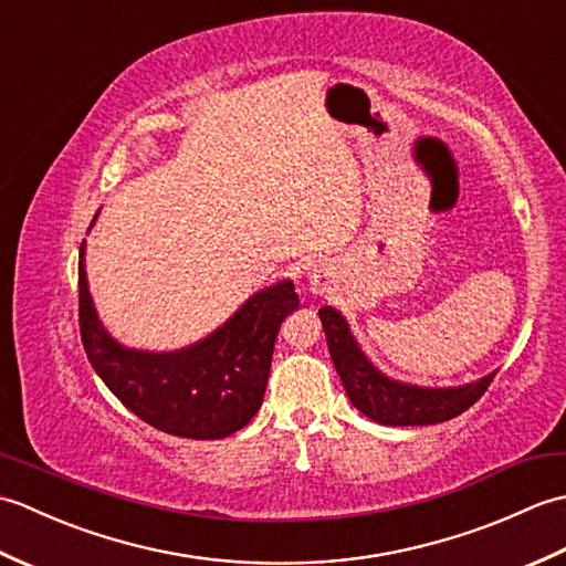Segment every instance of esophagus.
I'll return each instance as SVG.
<instances>
[{"label":"esophagus","instance_id":"esophagus-1","mask_svg":"<svg viewBox=\"0 0 566 566\" xmlns=\"http://www.w3.org/2000/svg\"><path fill=\"white\" fill-rule=\"evenodd\" d=\"M308 284H311V292H314V294H326V292H331V274L323 268L311 270Z\"/></svg>","mask_w":566,"mask_h":566}]
</instances>
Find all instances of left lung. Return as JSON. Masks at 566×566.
Returning a JSON list of instances; mask_svg holds the SVG:
<instances>
[{
	"label": "left lung",
	"instance_id": "1",
	"mask_svg": "<svg viewBox=\"0 0 566 566\" xmlns=\"http://www.w3.org/2000/svg\"><path fill=\"white\" fill-rule=\"evenodd\" d=\"M326 331L333 365L338 369L347 399L357 411L381 426H432L464 413L469 406L482 399L496 371L464 387L430 389L403 384L384 375L357 345L350 326L340 311L323 306L318 311Z\"/></svg>",
	"mask_w": 566,
	"mask_h": 566
}]
</instances>
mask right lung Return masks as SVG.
<instances>
[{"label": "right lung", "mask_w": 566, "mask_h": 566, "mask_svg": "<svg viewBox=\"0 0 566 566\" xmlns=\"http://www.w3.org/2000/svg\"><path fill=\"white\" fill-rule=\"evenodd\" d=\"M77 274L84 353L128 411L191 440L228 438L250 423L268 389L276 333L298 308L292 280L252 294L203 340L175 353H146L116 343L102 326L84 272V240Z\"/></svg>", "instance_id": "right-lung-1"}]
</instances>
